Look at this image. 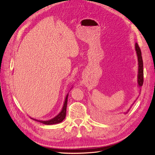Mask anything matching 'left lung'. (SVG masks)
Returning a JSON list of instances; mask_svg holds the SVG:
<instances>
[{
	"mask_svg": "<svg viewBox=\"0 0 155 155\" xmlns=\"http://www.w3.org/2000/svg\"><path fill=\"white\" fill-rule=\"evenodd\" d=\"M135 49L137 51V54L138 56V85L140 87H142L143 85V60H142V56L141 50H140L138 43H136L135 45ZM131 108V107H130ZM130 109L125 112V114H127L129 111Z\"/></svg>",
	"mask_w": 155,
	"mask_h": 155,
	"instance_id": "1",
	"label": "left lung"
}]
</instances>
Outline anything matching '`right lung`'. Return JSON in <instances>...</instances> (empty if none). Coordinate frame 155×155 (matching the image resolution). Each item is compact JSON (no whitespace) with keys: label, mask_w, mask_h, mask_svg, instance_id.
<instances>
[{"label":"right lung","mask_w":155,"mask_h":155,"mask_svg":"<svg viewBox=\"0 0 155 155\" xmlns=\"http://www.w3.org/2000/svg\"><path fill=\"white\" fill-rule=\"evenodd\" d=\"M68 94H67V96H66V99H65L64 103V105L63 107V109L61 110V112L57 116H55V118H54L53 119H51L50 120L48 121H38L41 123H43L45 125H53V124H58L61 122V121L65 118L66 117V111H67V101H68Z\"/></svg>","instance_id":"obj_1"}]
</instances>
